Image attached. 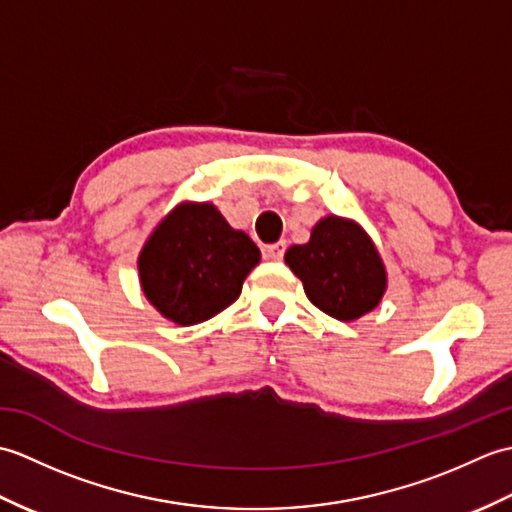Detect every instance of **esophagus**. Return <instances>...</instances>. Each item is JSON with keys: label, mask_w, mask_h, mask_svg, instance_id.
<instances>
[{"label": "esophagus", "mask_w": 512, "mask_h": 512, "mask_svg": "<svg viewBox=\"0 0 512 512\" xmlns=\"http://www.w3.org/2000/svg\"><path fill=\"white\" fill-rule=\"evenodd\" d=\"M284 253H286V242H277L264 248L266 259H273V262H281V259H284Z\"/></svg>", "instance_id": "1"}]
</instances>
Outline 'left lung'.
Segmentation results:
<instances>
[{
  "label": "left lung",
  "mask_w": 512,
  "mask_h": 512,
  "mask_svg": "<svg viewBox=\"0 0 512 512\" xmlns=\"http://www.w3.org/2000/svg\"><path fill=\"white\" fill-rule=\"evenodd\" d=\"M284 259L314 306L339 321L374 310L387 286L372 239L354 222L334 215L312 228L308 244L290 246Z\"/></svg>",
  "instance_id": "left-lung-1"
}]
</instances>
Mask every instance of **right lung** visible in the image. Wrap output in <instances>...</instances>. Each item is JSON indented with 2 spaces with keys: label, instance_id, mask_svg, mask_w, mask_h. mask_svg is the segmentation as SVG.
I'll list each match as a JSON object with an SVG mask.
<instances>
[{
  "label": "right lung",
  "instance_id": "add662e5",
  "mask_svg": "<svg viewBox=\"0 0 512 512\" xmlns=\"http://www.w3.org/2000/svg\"><path fill=\"white\" fill-rule=\"evenodd\" d=\"M259 248L211 204H182L149 237L138 259L145 297L180 325H195L231 306Z\"/></svg>",
  "mask_w": 512,
  "mask_h": 512
}]
</instances>
